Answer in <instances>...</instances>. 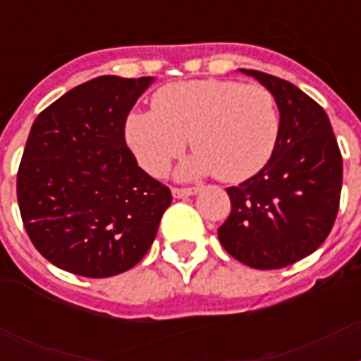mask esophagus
Segmentation results:
<instances>
[{
	"label": "esophagus",
	"mask_w": 361,
	"mask_h": 361,
	"mask_svg": "<svg viewBox=\"0 0 361 361\" xmlns=\"http://www.w3.org/2000/svg\"><path fill=\"white\" fill-rule=\"evenodd\" d=\"M198 189H195V187H174L172 189V195H174L176 198H185V197H191V195H197Z\"/></svg>",
	"instance_id": "34e87169"
}]
</instances>
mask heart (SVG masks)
<instances>
[{"mask_svg": "<svg viewBox=\"0 0 361 361\" xmlns=\"http://www.w3.org/2000/svg\"><path fill=\"white\" fill-rule=\"evenodd\" d=\"M152 104L153 110H136L125 120V142L152 176H163L189 138L197 157L181 174L214 172L217 180L238 183L258 174L279 142V106L274 93L258 84L174 82L155 92Z\"/></svg>", "mask_w": 361, "mask_h": 361, "instance_id": "1", "label": "heart"}]
</instances>
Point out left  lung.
Instances as JSON below:
<instances>
[{"mask_svg": "<svg viewBox=\"0 0 361 361\" xmlns=\"http://www.w3.org/2000/svg\"><path fill=\"white\" fill-rule=\"evenodd\" d=\"M274 93L281 135L258 174L228 187L231 215L219 226L225 251L245 266L277 269L319 249L336 223L343 157L324 109L294 84L240 69Z\"/></svg>", "mask_w": 361, "mask_h": 361, "instance_id": "left-lung-1", "label": "left lung"}]
</instances>
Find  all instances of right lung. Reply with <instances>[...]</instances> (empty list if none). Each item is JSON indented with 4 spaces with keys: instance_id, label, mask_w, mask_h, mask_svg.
I'll list each match as a JSON object with an SVG mask.
<instances>
[{
    "instance_id": "1",
    "label": "right lung",
    "mask_w": 361,
    "mask_h": 361,
    "mask_svg": "<svg viewBox=\"0 0 361 361\" xmlns=\"http://www.w3.org/2000/svg\"><path fill=\"white\" fill-rule=\"evenodd\" d=\"M152 76H97L33 121L16 178L20 215L35 249L82 277H112L152 247L166 185L138 166L125 120Z\"/></svg>"
}]
</instances>
